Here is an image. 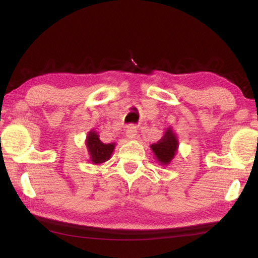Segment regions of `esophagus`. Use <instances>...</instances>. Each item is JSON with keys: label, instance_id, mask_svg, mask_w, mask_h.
Wrapping results in <instances>:
<instances>
[{"label": "esophagus", "instance_id": "1", "mask_svg": "<svg viewBox=\"0 0 258 258\" xmlns=\"http://www.w3.org/2000/svg\"><path fill=\"white\" fill-rule=\"evenodd\" d=\"M137 127H135L134 125H128L127 127H126V137L128 139H134L137 137Z\"/></svg>", "mask_w": 258, "mask_h": 258}]
</instances>
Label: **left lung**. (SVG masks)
<instances>
[{"instance_id":"1","label":"left lung","mask_w":258,"mask_h":258,"mask_svg":"<svg viewBox=\"0 0 258 258\" xmlns=\"http://www.w3.org/2000/svg\"><path fill=\"white\" fill-rule=\"evenodd\" d=\"M177 146L178 142L175 134L172 132V130L168 128L166 131L163 139L151 146V149L158 161L164 165H167L174 158V155L177 150Z\"/></svg>"}]
</instances>
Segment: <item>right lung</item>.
<instances>
[{
    "mask_svg": "<svg viewBox=\"0 0 258 258\" xmlns=\"http://www.w3.org/2000/svg\"><path fill=\"white\" fill-rule=\"evenodd\" d=\"M86 146L90 152L91 161L94 164L104 163V161L110 158L112 151L115 149L113 143L111 145V143H103L100 141L99 135L94 131L87 135Z\"/></svg>",
    "mask_w": 258,
    "mask_h": 258,
    "instance_id": "1",
    "label": "right lung"
}]
</instances>
